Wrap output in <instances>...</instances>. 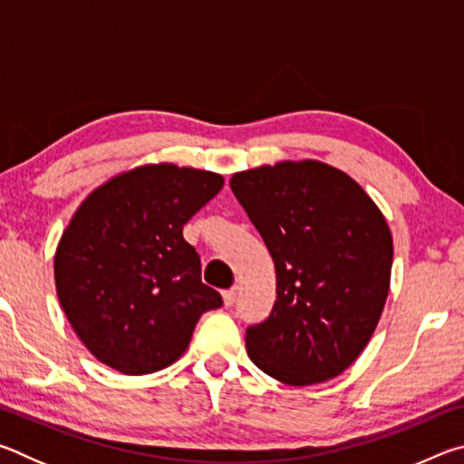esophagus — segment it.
<instances>
[{
  "mask_svg": "<svg viewBox=\"0 0 464 464\" xmlns=\"http://www.w3.org/2000/svg\"><path fill=\"white\" fill-rule=\"evenodd\" d=\"M237 293H239V288L237 286H233V288H229V290H225L223 293V303H225V307H231V304L237 301Z\"/></svg>",
  "mask_w": 464,
  "mask_h": 464,
  "instance_id": "34e87169",
  "label": "esophagus"
}]
</instances>
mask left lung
Wrapping results in <instances>:
<instances>
[{
	"label": "left lung",
	"instance_id": "left-lung-1",
	"mask_svg": "<svg viewBox=\"0 0 464 464\" xmlns=\"http://www.w3.org/2000/svg\"><path fill=\"white\" fill-rule=\"evenodd\" d=\"M229 184L276 268L270 317L246 334L251 362L293 387L342 374L387 303V218L354 178L317 160L237 171Z\"/></svg>",
	"mask_w": 464,
	"mask_h": 464
}]
</instances>
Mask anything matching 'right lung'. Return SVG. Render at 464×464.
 <instances>
[{
    "mask_svg": "<svg viewBox=\"0 0 464 464\" xmlns=\"http://www.w3.org/2000/svg\"><path fill=\"white\" fill-rule=\"evenodd\" d=\"M223 184L215 171L147 163L110 178L75 210L54 251V286L102 364L132 376L168 368L202 313L221 307L182 229Z\"/></svg>",
    "mask_w": 464,
    "mask_h": 464,
    "instance_id": "add662e5",
    "label": "right lung"
}]
</instances>
